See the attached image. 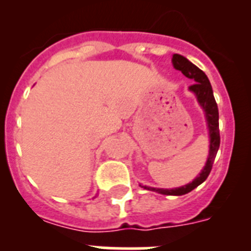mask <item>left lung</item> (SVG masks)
<instances>
[{
  "mask_svg": "<svg viewBox=\"0 0 251 251\" xmlns=\"http://www.w3.org/2000/svg\"><path fill=\"white\" fill-rule=\"evenodd\" d=\"M172 64L174 68L179 70L186 77L191 79L194 81L192 85L188 86V90L192 92L196 97L197 101L202 108L205 113L206 124H207L208 138H210V145H208V156L206 159V163L201 172L196 176V178L192 179V182L187 183L185 186L176 188H157L151 187V186L139 185L141 187L150 190V191L158 192L162 195H170V196H182V195L191 192L192 190L200 186L201 183L207 178V176L211 172L212 165H214L215 157L220 147V132H219V109H217L216 100L214 98V92L212 86L208 81V77L206 76L205 73L201 69L197 68L195 64H192L185 56L178 54H175L172 56Z\"/></svg>",
  "mask_w": 251,
  "mask_h": 251,
  "instance_id": "obj_1",
  "label": "left lung"
}]
</instances>
